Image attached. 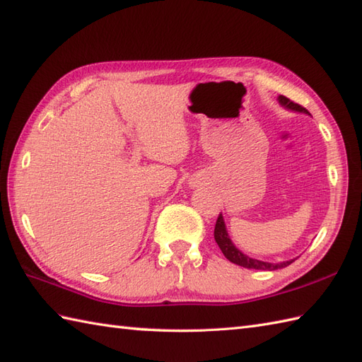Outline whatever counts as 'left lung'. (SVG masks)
Returning <instances> with one entry per match:
<instances>
[{
    "instance_id": "left-lung-1",
    "label": "left lung",
    "mask_w": 362,
    "mask_h": 362,
    "mask_svg": "<svg viewBox=\"0 0 362 362\" xmlns=\"http://www.w3.org/2000/svg\"><path fill=\"white\" fill-rule=\"evenodd\" d=\"M279 103L285 107L291 109V111H298V112H305L310 114L304 106H300L295 102H291L290 98L279 95ZM214 239L217 242V245L222 250L223 256L230 260V262L240 265L243 268H253V270H279V268L284 267H288L291 262H295V260H285V262H279V264H270V262H264V260H257V259H251L247 255H243L240 250H238L234 247V243L231 242V239L228 238V233H226V226L223 222V217L222 214H219L216 221V226H214Z\"/></svg>"
}]
</instances>
